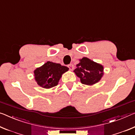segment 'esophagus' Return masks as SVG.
<instances>
[{
    "label": "esophagus",
    "mask_w": 135,
    "mask_h": 135,
    "mask_svg": "<svg viewBox=\"0 0 135 135\" xmlns=\"http://www.w3.org/2000/svg\"><path fill=\"white\" fill-rule=\"evenodd\" d=\"M68 68H69L70 70H72L74 69V66L73 65H72V64H70V65H68Z\"/></svg>",
    "instance_id": "esophagus-1"
}]
</instances>
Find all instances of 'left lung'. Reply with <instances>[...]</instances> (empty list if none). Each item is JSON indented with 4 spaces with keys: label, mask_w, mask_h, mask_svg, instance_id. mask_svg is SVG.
Returning a JSON list of instances; mask_svg holds the SVG:
<instances>
[{
    "label": "left lung",
    "mask_w": 135,
    "mask_h": 135,
    "mask_svg": "<svg viewBox=\"0 0 135 135\" xmlns=\"http://www.w3.org/2000/svg\"><path fill=\"white\" fill-rule=\"evenodd\" d=\"M103 70V66L100 64L83 57L80 60V63L76 65L74 72L80 78L82 84L90 86L101 80L104 74Z\"/></svg>",
    "instance_id": "8db88e82"
}]
</instances>
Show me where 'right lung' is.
<instances>
[{"label": "right lung", "instance_id": "1", "mask_svg": "<svg viewBox=\"0 0 135 135\" xmlns=\"http://www.w3.org/2000/svg\"><path fill=\"white\" fill-rule=\"evenodd\" d=\"M68 70L69 68L66 66L47 61L34 70L35 80L41 88L50 89L57 86L62 74Z\"/></svg>", "mask_w": 135, "mask_h": 135}]
</instances>
